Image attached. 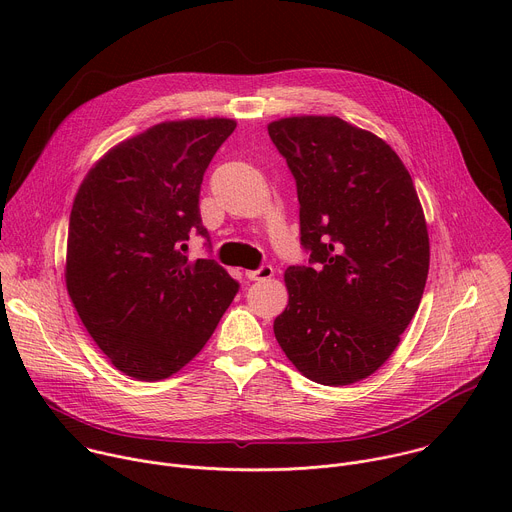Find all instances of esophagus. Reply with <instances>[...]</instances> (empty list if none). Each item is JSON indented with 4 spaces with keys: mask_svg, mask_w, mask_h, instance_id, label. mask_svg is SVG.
<instances>
[{
    "mask_svg": "<svg viewBox=\"0 0 512 512\" xmlns=\"http://www.w3.org/2000/svg\"><path fill=\"white\" fill-rule=\"evenodd\" d=\"M245 277L251 279V281H265V279H271V277H273V267H271V265H261V267L255 269V271H245Z\"/></svg>",
    "mask_w": 512,
    "mask_h": 512,
    "instance_id": "obj_1",
    "label": "esophagus"
}]
</instances>
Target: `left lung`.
Listing matches in <instances>:
<instances>
[{
    "label": "left lung",
    "instance_id": "obj_1",
    "mask_svg": "<svg viewBox=\"0 0 512 512\" xmlns=\"http://www.w3.org/2000/svg\"><path fill=\"white\" fill-rule=\"evenodd\" d=\"M269 137L296 178L310 265L285 269L273 332L314 383L344 387L379 371L415 316L429 237L413 180L375 133L326 115L283 117Z\"/></svg>",
    "mask_w": 512,
    "mask_h": 512
}]
</instances>
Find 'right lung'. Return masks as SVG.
Listing matches in <instances>:
<instances>
[{
  "instance_id": "right-lung-1",
  "label": "right lung",
  "mask_w": 512,
  "mask_h": 512,
  "mask_svg": "<svg viewBox=\"0 0 512 512\" xmlns=\"http://www.w3.org/2000/svg\"><path fill=\"white\" fill-rule=\"evenodd\" d=\"M225 117L164 121L111 148L72 202L66 289L113 367L162 381L202 350L239 283L214 259H188L208 239L198 198L204 172L235 131Z\"/></svg>"
}]
</instances>
